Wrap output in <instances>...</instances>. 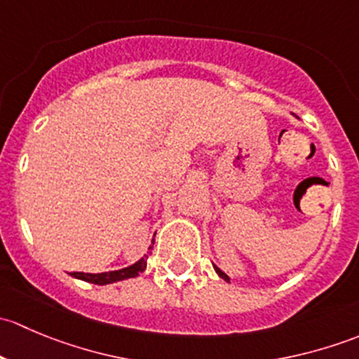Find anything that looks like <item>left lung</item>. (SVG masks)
<instances>
[{"mask_svg": "<svg viewBox=\"0 0 359 359\" xmlns=\"http://www.w3.org/2000/svg\"><path fill=\"white\" fill-rule=\"evenodd\" d=\"M213 269H215V271H217V274H219V276H220V278H222V280H224V281H229V276H227V274H226V273H222V271H220V269H219V267H217V266H213Z\"/></svg>", "mask_w": 359, "mask_h": 359, "instance_id": "obj_1", "label": "left lung"}]
</instances>
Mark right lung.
<instances>
[{"label":"right lung","instance_id":"obj_1","mask_svg":"<svg viewBox=\"0 0 359 359\" xmlns=\"http://www.w3.org/2000/svg\"><path fill=\"white\" fill-rule=\"evenodd\" d=\"M151 253V247L149 252L142 257L140 260H137L133 266L125 267V269H119V271H109V273H71V276L78 278V280L83 281H88V283L93 285H109V283H116V281H121V280H128V278H137L140 273L146 271L147 266V257Z\"/></svg>","mask_w":359,"mask_h":359}]
</instances>
